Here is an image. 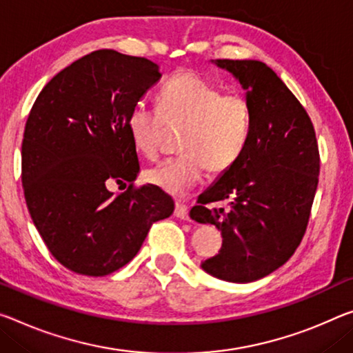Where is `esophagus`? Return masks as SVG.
<instances>
[{
  "label": "esophagus",
  "instance_id": "1",
  "mask_svg": "<svg viewBox=\"0 0 353 353\" xmlns=\"http://www.w3.org/2000/svg\"><path fill=\"white\" fill-rule=\"evenodd\" d=\"M174 215L177 218H181V220H187V218H188V207H187V204L181 203V201H176Z\"/></svg>",
  "mask_w": 353,
  "mask_h": 353
}]
</instances>
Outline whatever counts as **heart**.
<instances>
[{"label": "heart", "instance_id": "obj_1", "mask_svg": "<svg viewBox=\"0 0 353 353\" xmlns=\"http://www.w3.org/2000/svg\"><path fill=\"white\" fill-rule=\"evenodd\" d=\"M251 122V106L242 94L225 92L196 74H179L160 91L159 108L138 102L127 125L133 146L146 159L160 155L168 127H183L185 154L144 172L150 185L183 198L203 181L207 168L218 174L237 163L250 141Z\"/></svg>", "mask_w": 353, "mask_h": 353}]
</instances>
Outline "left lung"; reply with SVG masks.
<instances>
[{
    "label": "left lung",
    "mask_w": 353,
    "mask_h": 353,
    "mask_svg": "<svg viewBox=\"0 0 353 353\" xmlns=\"http://www.w3.org/2000/svg\"><path fill=\"white\" fill-rule=\"evenodd\" d=\"M236 77L251 106L247 149L199 194L192 220L221 231L223 245L201 267L229 283L256 281L276 270L305 236L319 182V148L306 110L267 64L215 59ZM229 200L230 209L209 208Z\"/></svg>",
    "instance_id": "8db88e82"
}]
</instances>
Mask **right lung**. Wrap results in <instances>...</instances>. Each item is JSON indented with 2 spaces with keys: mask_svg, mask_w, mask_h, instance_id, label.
Masks as SVG:
<instances>
[{
  "mask_svg": "<svg viewBox=\"0 0 353 353\" xmlns=\"http://www.w3.org/2000/svg\"><path fill=\"white\" fill-rule=\"evenodd\" d=\"M146 58L97 50L50 80L28 116L21 183L28 210L50 253L69 270L110 275L130 262L152 223L174 210L139 172L128 114L160 80ZM129 183L117 197L106 185Z\"/></svg>",
  "mask_w": 353,
  "mask_h": 353,
  "instance_id": "right-lung-1",
  "label": "right lung"
}]
</instances>
